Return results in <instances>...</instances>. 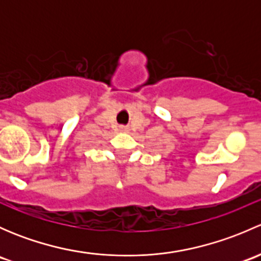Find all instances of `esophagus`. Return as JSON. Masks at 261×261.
I'll return each mask as SVG.
<instances>
[{"label":"esophagus","mask_w":261,"mask_h":261,"mask_svg":"<svg viewBox=\"0 0 261 261\" xmlns=\"http://www.w3.org/2000/svg\"><path fill=\"white\" fill-rule=\"evenodd\" d=\"M120 131H127V128H126L125 126H121V127H120Z\"/></svg>","instance_id":"34e87169"}]
</instances>
